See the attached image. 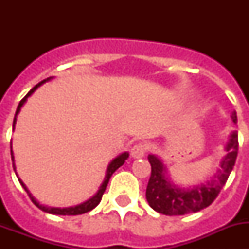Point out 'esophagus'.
Returning a JSON list of instances; mask_svg holds the SVG:
<instances>
[{"mask_svg":"<svg viewBox=\"0 0 249 249\" xmlns=\"http://www.w3.org/2000/svg\"><path fill=\"white\" fill-rule=\"evenodd\" d=\"M147 152V146L143 143H138L136 146L132 147L131 156L133 158H142Z\"/></svg>","mask_w":249,"mask_h":249,"instance_id":"obj_1","label":"esophagus"}]
</instances>
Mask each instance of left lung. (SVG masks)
<instances>
[{
  "mask_svg": "<svg viewBox=\"0 0 249 249\" xmlns=\"http://www.w3.org/2000/svg\"><path fill=\"white\" fill-rule=\"evenodd\" d=\"M232 121L237 123L236 112L232 113ZM227 155L222 158L219 169L206 183L197 184L190 188H181L173 184L167 176L163 162L155 155H149L151 177L146 190V198L149 206L158 213L166 215H183L198 212L210 206L226 184L238 153V133L232 132L224 147Z\"/></svg>",
  "mask_w": 249,
  "mask_h": 249,
  "instance_id": "left-lung-1",
  "label": "left lung"
}]
</instances>
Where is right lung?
I'll use <instances>...</instances> for the list:
<instances>
[{
  "label": "right lung",
  "instance_id": "obj_1",
  "mask_svg": "<svg viewBox=\"0 0 249 249\" xmlns=\"http://www.w3.org/2000/svg\"><path fill=\"white\" fill-rule=\"evenodd\" d=\"M51 80L50 78H47V80H43L41 81L39 83H37L36 86H35L34 89H31L30 92H28L27 94H26L25 97L22 98L21 102L18 103V106H17V109H16V114H15V118H13V129H15V123H16V120H17V114L19 113V111H21V107L23 105H25V102L27 101V98L30 97L31 94L34 93L35 91H36L37 89H38L39 86H42L43 83L47 82V81ZM128 153L127 152H123V153H121L120 156H117V157L114 158V160H112L111 163L108 164V167H107V171H106V176H105V179H103L102 184H101L100 190L97 191V193L93 196V197H91V198L89 199V201L83 202V203L81 204H77V206L74 207H67V208H56V207H47V206H43V204H39L38 202L36 201V198H35L34 196L31 195L30 191L27 190V187H26V184L23 183V182L21 181L18 178V176H17V178H18L19 183H21V186L25 188V191L27 192V195L30 196L31 201L34 202L35 206H37L41 211H43V212H47V213H51V214H59V215H77V214H83V213H87L89 212V211H92L94 208V207H97V204L100 203L101 199H102V196L103 193H105L106 191V187H107V184H108L109 182V178H111V176L113 175L114 172H116V169L120 168L121 166H122L124 162H126V160L128 158ZM11 158H12V164H13V169H15V172H16V166H15V157H13V152H12V144H11Z\"/></svg>",
  "mask_w": 249,
  "mask_h": 249
}]
</instances>
